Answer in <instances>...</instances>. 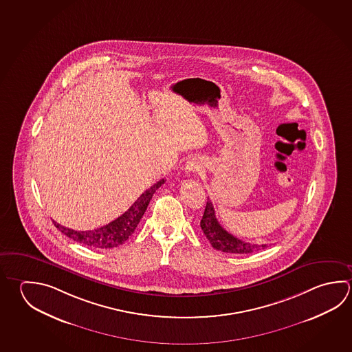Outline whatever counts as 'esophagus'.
I'll use <instances>...</instances> for the list:
<instances>
[{
  "label": "esophagus",
  "mask_w": 352,
  "mask_h": 352,
  "mask_svg": "<svg viewBox=\"0 0 352 352\" xmlns=\"http://www.w3.org/2000/svg\"><path fill=\"white\" fill-rule=\"evenodd\" d=\"M199 168H202V166H201V164H199V161H196L195 159L187 161L186 170H187L188 173H197V171H199Z\"/></svg>",
  "instance_id": "obj_1"
}]
</instances>
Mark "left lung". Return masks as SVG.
Listing matches in <instances>:
<instances>
[{
  "label": "left lung",
  "instance_id": "left-lung-1",
  "mask_svg": "<svg viewBox=\"0 0 352 352\" xmlns=\"http://www.w3.org/2000/svg\"><path fill=\"white\" fill-rule=\"evenodd\" d=\"M201 228L205 233L206 238L210 241L214 250H221L224 253H234V254H248L256 250H264L267 244L247 243L242 239H238L232 236L224 230L221 224L218 223L214 208L211 201H207L204 217L201 219Z\"/></svg>",
  "mask_w": 352,
  "mask_h": 352
}]
</instances>
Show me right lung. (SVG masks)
Segmentation results:
<instances>
[{
    "mask_svg": "<svg viewBox=\"0 0 352 352\" xmlns=\"http://www.w3.org/2000/svg\"><path fill=\"white\" fill-rule=\"evenodd\" d=\"M164 182L165 179H162L153 184L135 201L134 205L131 206L128 211L120 217L116 218V221L110 222L107 226H102L100 228L93 230H74L60 226L54 221L53 223L63 234L69 236L78 243L85 244L96 250L114 248L128 241L129 236L134 233L135 228L138 227L141 217L146 211L150 199H153V193Z\"/></svg>",
    "mask_w": 352,
    "mask_h": 352,
    "instance_id": "obj_1",
    "label": "right lung"
}]
</instances>
